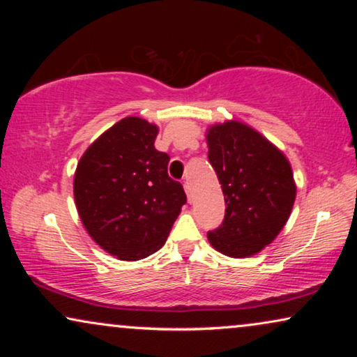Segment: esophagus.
Listing matches in <instances>:
<instances>
[{
	"mask_svg": "<svg viewBox=\"0 0 357 357\" xmlns=\"http://www.w3.org/2000/svg\"><path fill=\"white\" fill-rule=\"evenodd\" d=\"M183 188H185V192H187V197H188V202H190V199H192V188H190V183L183 182Z\"/></svg>",
	"mask_w": 357,
	"mask_h": 357,
	"instance_id": "esophagus-1",
	"label": "esophagus"
}]
</instances>
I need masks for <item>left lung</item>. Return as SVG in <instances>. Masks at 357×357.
<instances>
[{
	"label": "left lung",
	"instance_id": "8db88e82",
	"mask_svg": "<svg viewBox=\"0 0 357 357\" xmlns=\"http://www.w3.org/2000/svg\"><path fill=\"white\" fill-rule=\"evenodd\" d=\"M206 143L227 204L222 224L208 232V241L222 255H257L275 241L294 206L289 160L270 139L238 120L209 126Z\"/></svg>",
	"mask_w": 357,
	"mask_h": 357
}]
</instances>
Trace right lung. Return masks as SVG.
<instances>
[{
    "label": "right lung",
    "instance_id": "obj_1",
    "mask_svg": "<svg viewBox=\"0 0 357 357\" xmlns=\"http://www.w3.org/2000/svg\"><path fill=\"white\" fill-rule=\"evenodd\" d=\"M159 126L125 116L81 155L75 203L97 245L125 261L158 252L187 203L183 187L169 177L170 158L154 148Z\"/></svg>",
    "mask_w": 357,
    "mask_h": 357
}]
</instances>
